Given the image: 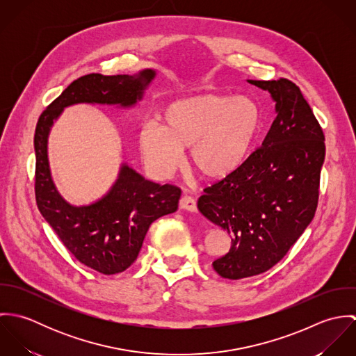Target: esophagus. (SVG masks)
Here are the masks:
<instances>
[{"instance_id":"esophagus-1","label":"esophagus","mask_w":356,"mask_h":356,"mask_svg":"<svg viewBox=\"0 0 356 356\" xmlns=\"http://www.w3.org/2000/svg\"><path fill=\"white\" fill-rule=\"evenodd\" d=\"M179 207L182 209H186V211H191V212H197V203L191 196H184L179 202Z\"/></svg>"}]
</instances>
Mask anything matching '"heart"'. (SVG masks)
I'll list each match as a JSON object with an SVG mask.
<instances>
[{"label": "heart", "instance_id": "b5f03b06", "mask_svg": "<svg viewBox=\"0 0 356 356\" xmlns=\"http://www.w3.org/2000/svg\"><path fill=\"white\" fill-rule=\"evenodd\" d=\"M161 126L147 123L140 149L159 178L171 177L191 147V165L205 179H223L237 171L254 147L261 124L260 106L248 96L199 93L170 102Z\"/></svg>", "mask_w": 356, "mask_h": 356}]
</instances>
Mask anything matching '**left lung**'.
Masks as SVG:
<instances>
[{"instance_id":"left-lung-1","label":"left lung","mask_w":356,"mask_h":356,"mask_svg":"<svg viewBox=\"0 0 356 356\" xmlns=\"http://www.w3.org/2000/svg\"><path fill=\"white\" fill-rule=\"evenodd\" d=\"M275 102L261 143L232 175L204 189L197 207L232 237L215 271L229 280L261 274L277 264L315 215L325 136L300 89L288 79L252 81Z\"/></svg>"}]
</instances>
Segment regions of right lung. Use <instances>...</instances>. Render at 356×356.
<instances>
[{"label":"right lung","mask_w":356,"mask_h":356,"mask_svg":"<svg viewBox=\"0 0 356 356\" xmlns=\"http://www.w3.org/2000/svg\"><path fill=\"white\" fill-rule=\"evenodd\" d=\"M154 76L152 68L134 75L81 76L42 112L35 127L38 209L71 254L105 275L122 273L134 263L151 223L178 209L181 189L148 181L127 163H122L116 181L102 199L86 205L68 203L51 179L48 138L64 108L75 104L133 108L143 100Z\"/></svg>","instance_id":"1"}]
</instances>
